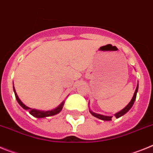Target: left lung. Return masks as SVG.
Segmentation results:
<instances>
[{"label":"left lung","instance_id":"left-lung-1","mask_svg":"<svg viewBox=\"0 0 153 153\" xmlns=\"http://www.w3.org/2000/svg\"><path fill=\"white\" fill-rule=\"evenodd\" d=\"M138 88H139V85L137 84V88H136V91H135V92H134V94H133V98L131 99L130 102L129 103V104H128L123 110H121L120 111H119V112L116 113V114H114V116L116 117V118H119V117H120L123 116L125 114H126L128 111L131 109V107H133V104H134V102H135L136 97H137V91H138ZM89 111H90V113L92 114V115H93L94 117H95L96 118H98V119L101 120L110 121V120H111V118L113 117L112 116H106V115H102V114H97V113L93 112V111H91V110H89Z\"/></svg>","mask_w":153,"mask_h":153}]
</instances>
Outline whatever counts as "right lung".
Returning a JSON list of instances; mask_svg holds the SVG:
<instances>
[{
	"label": "right lung",
	"mask_w": 153,
	"mask_h": 153,
	"mask_svg": "<svg viewBox=\"0 0 153 153\" xmlns=\"http://www.w3.org/2000/svg\"><path fill=\"white\" fill-rule=\"evenodd\" d=\"M13 87V91H14V94H15V97H16V100H17V102L19 103L20 106L23 107V109L27 110V111H29L30 114L33 116L34 117H36V118H44V117H51V116H54L56 114H59L60 111L62 110V107L64 106L65 104V100H63L62 102L59 104V105L57 107H56L55 109L53 110H50V111H42V110H37V109H34V108H30V107H27V105L23 104L22 102L20 99L19 98V97L17 96V94H16V90L14 88V86Z\"/></svg>",
	"instance_id": "right-lung-1"
}]
</instances>
